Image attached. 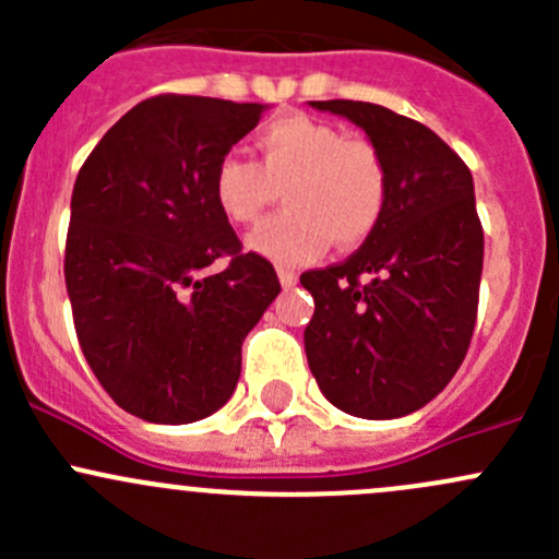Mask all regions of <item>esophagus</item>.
I'll list each match as a JSON object with an SVG mask.
<instances>
[{
  "label": "esophagus",
  "mask_w": 559,
  "mask_h": 559,
  "mask_svg": "<svg viewBox=\"0 0 559 559\" xmlns=\"http://www.w3.org/2000/svg\"><path fill=\"white\" fill-rule=\"evenodd\" d=\"M278 281H281V286H286V289H289V286L297 284V273L289 267H278Z\"/></svg>",
  "instance_id": "obj_1"
}]
</instances>
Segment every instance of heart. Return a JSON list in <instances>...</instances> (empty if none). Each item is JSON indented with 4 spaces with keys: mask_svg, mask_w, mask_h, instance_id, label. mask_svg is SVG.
Masks as SVG:
<instances>
[{
    "mask_svg": "<svg viewBox=\"0 0 559 559\" xmlns=\"http://www.w3.org/2000/svg\"><path fill=\"white\" fill-rule=\"evenodd\" d=\"M259 165L227 154L213 170V200L224 218L257 224L278 200L286 211L264 222L248 246L278 264L319 257L330 240L354 248L370 238L386 207V167L370 140L343 138L311 116H284L253 138Z\"/></svg>",
    "mask_w": 559,
    "mask_h": 559,
    "instance_id": "obj_1",
    "label": "heart"
}]
</instances>
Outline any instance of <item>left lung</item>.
Wrapping results in <instances>:
<instances>
[{
	"label": "left lung",
	"instance_id": "left-lung-1",
	"mask_svg": "<svg viewBox=\"0 0 559 559\" xmlns=\"http://www.w3.org/2000/svg\"><path fill=\"white\" fill-rule=\"evenodd\" d=\"M365 129L386 167L376 233L343 262L308 270L311 373L335 408L397 419L452 381L471 346L484 264L473 175L425 123L354 99L311 103Z\"/></svg>",
	"mask_w": 559,
	"mask_h": 559
}]
</instances>
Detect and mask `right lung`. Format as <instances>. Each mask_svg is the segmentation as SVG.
<instances>
[{"label":"right lung","mask_w":559,"mask_h":559,"mask_svg":"<svg viewBox=\"0 0 559 559\" xmlns=\"http://www.w3.org/2000/svg\"><path fill=\"white\" fill-rule=\"evenodd\" d=\"M264 105L159 94L88 154L72 189L64 281L88 368L154 425L205 419L233 397L240 346L281 284L213 200V170ZM227 258L222 274L204 267Z\"/></svg>","instance_id":"add662e5"}]
</instances>
